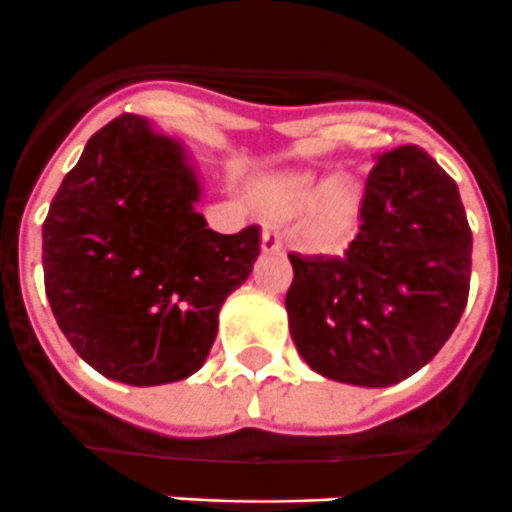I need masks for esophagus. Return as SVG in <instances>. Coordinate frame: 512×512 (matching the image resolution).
Here are the masks:
<instances>
[{"label":"esophagus","mask_w":512,"mask_h":512,"mask_svg":"<svg viewBox=\"0 0 512 512\" xmlns=\"http://www.w3.org/2000/svg\"><path fill=\"white\" fill-rule=\"evenodd\" d=\"M261 249H263V254H276V251L281 249V236H278L273 229H263Z\"/></svg>","instance_id":"1"}]
</instances>
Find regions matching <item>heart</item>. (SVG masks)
Segmentation results:
<instances>
[{
  "label": "heart",
  "mask_w": 512,
  "mask_h": 512,
  "mask_svg": "<svg viewBox=\"0 0 512 512\" xmlns=\"http://www.w3.org/2000/svg\"><path fill=\"white\" fill-rule=\"evenodd\" d=\"M358 189L343 176L323 181L306 171H281L258 184L256 204L268 219H291L306 211V231L318 244L336 241L351 226L358 211Z\"/></svg>",
  "instance_id": "1"
}]
</instances>
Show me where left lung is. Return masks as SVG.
Wrapping results in <instances>:
<instances>
[{
    "label": "left lung",
    "mask_w": 512,
    "mask_h": 512,
    "mask_svg": "<svg viewBox=\"0 0 512 512\" xmlns=\"http://www.w3.org/2000/svg\"><path fill=\"white\" fill-rule=\"evenodd\" d=\"M473 234L458 186L421 146L376 156L343 256L288 254L291 338L338 383L386 388L443 348L470 291Z\"/></svg>",
    "instance_id": "left-lung-1"
}]
</instances>
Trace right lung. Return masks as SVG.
<instances>
[{"label": "right lung", "instance_id": "add662e5", "mask_svg": "<svg viewBox=\"0 0 512 512\" xmlns=\"http://www.w3.org/2000/svg\"><path fill=\"white\" fill-rule=\"evenodd\" d=\"M184 146L136 114L96 131L42 226L44 288L59 328L94 371L129 386L204 366L226 296L261 254L258 226L216 234L194 209Z\"/></svg>", "mask_w": 512, "mask_h": 512}]
</instances>
